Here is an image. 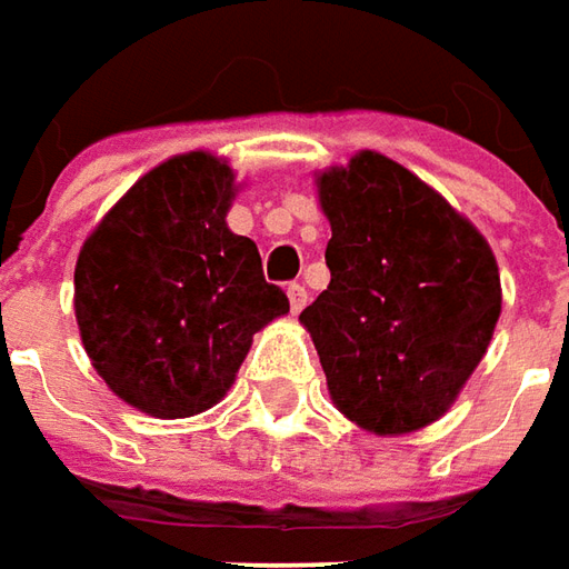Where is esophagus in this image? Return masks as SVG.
<instances>
[{"label": "esophagus", "mask_w": 569, "mask_h": 569, "mask_svg": "<svg viewBox=\"0 0 569 569\" xmlns=\"http://www.w3.org/2000/svg\"><path fill=\"white\" fill-rule=\"evenodd\" d=\"M288 300H291V312H300L303 307H307V300H310V293H307V288L303 284H288Z\"/></svg>", "instance_id": "34e87169"}]
</instances>
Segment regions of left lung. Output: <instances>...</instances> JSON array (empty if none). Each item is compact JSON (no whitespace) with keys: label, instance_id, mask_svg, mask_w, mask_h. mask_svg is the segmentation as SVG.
Here are the masks:
<instances>
[{"label":"left lung","instance_id":"8db88e82","mask_svg":"<svg viewBox=\"0 0 569 569\" xmlns=\"http://www.w3.org/2000/svg\"><path fill=\"white\" fill-rule=\"evenodd\" d=\"M331 281L300 312L331 400L376 436L448 413L486 357L501 278L486 238L413 171L357 152L319 174Z\"/></svg>","mask_w":569,"mask_h":569}]
</instances>
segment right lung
I'll return each instance as SVG.
<instances>
[{
    "label": "right lung",
    "mask_w": 569,
    "mask_h": 569,
    "mask_svg": "<svg viewBox=\"0 0 569 569\" xmlns=\"http://www.w3.org/2000/svg\"><path fill=\"white\" fill-rule=\"evenodd\" d=\"M234 171L184 152L147 171L83 240L74 316L93 369L124 403L159 419L224 398L253 335L291 310L262 278L257 243L224 216Z\"/></svg>",
    "instance_id": "right-lung-1"
}]
</instances>
